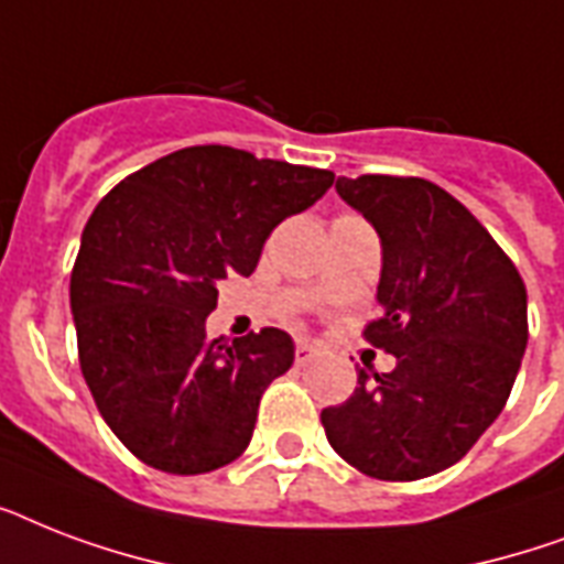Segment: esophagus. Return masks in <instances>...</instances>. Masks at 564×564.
I'll return each instance as SVG.
<instances>
[{"label": "esophagus", "instance_id": "esophagus-1", "mask_svg": "<svg viewBox=\"0 0 564 564\" xmlns=\"http://www.w3.org/2000/svg\"><path fill=\"white\" fill-rule=\"evenodd\" d=\"M316 357H318L316 345H310V343L295 345V362H299V366H310Z\"/></svg>", "mask_w": 564, "mask_h": 564}]
</instances>
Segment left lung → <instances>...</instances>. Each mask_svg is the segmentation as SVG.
<instances>
[{
  "instance_id": "8db88e82",
  "label": "left lung",
  "mask_w": 564,
  "mask_h": 564,
  "mask_svg": "<svg viewBox=\"0 0 564 564\" xmlns=\"http://www.w3.org/2000/svg\"><path fill=\"white\" fill-rule=\"evenodd\" d=\"M383 248L380 316L366 339L386 375L322 410L327 442L377 480H421L459 463L507 403L527 348V290L468 207L424 178H336Z\"/></svg>"
}]
</instances>
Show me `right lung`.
Instances as JSON below:
<instances>
[{"instance_id": "obj_1", "label": "right lung", "mask_w": 564, "mask_h": 564, "mask_svg": "<svg viewBox=\"0 0 564 564\" xmlns=\"http://www.w3.org/2000/svg\"><path fill=\"white\" fill-rule=\"evenodd\" d=\"M334 172L189 145L110 189L84 225L69 278L82 375L122 445L166 474H207L251 442L265 386L290 371L278 327L210 339L219 281L257 269L286 216Z\"/></svg>"}]
</instances>
